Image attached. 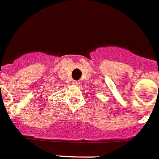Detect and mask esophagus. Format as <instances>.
Wrapping results in <instances>:
<instances>
[{
	"label": "esophagus",
	"mask_w": 159,
	"mask_h": 159,
	"mask_svg": "<svg viewBox=\"0 0 159 159\" xmlns=\"http://www.w3.org/2000/svg\"><path fill=\"white\" fill-rule=\"evenodd\" d=\"M72 84H73V85H79L80 82H79V81H73V82H72Z\"/></svg>",
	"instance_id": "obj_1"
}]
</instances>
